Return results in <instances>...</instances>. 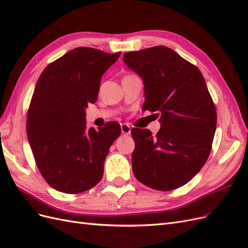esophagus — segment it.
<instances>
[{"label": "esophagus", "instance_id": "34e87169", "mask_svg": "<svg viewBox=\"0 0 248 248\" xmlns=\"http://www.w3.org/2000/svg\"><path fill=\"white\" fill-rule=\"evenodd\" d=\"M121 131L123 134H126V136H128V134H130L131 132V127L128 125V124H121Z\"/></svg>", "mask_w": 248, "mask_h": 248}]
</instances>
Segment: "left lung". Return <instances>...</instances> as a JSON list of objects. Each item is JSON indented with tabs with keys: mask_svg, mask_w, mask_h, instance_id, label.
<instances>
[{
	"mask_svg": "<svg viewBox=\"0 0 248 248\" xmlns=\"http://www.w3.org/2000/svg\"><path fill=\"white\" fill-rule=\"evenodd\" d=\"M123 61L144 82L142 110L156 112L161 125L156 137L148 129L131 130L133 174L150 188H179L198 174L211 151L216 109L205 78L162 46L125 52Z\"/></svg>",
	"mask_w": 248,
	"mask_h": 248,
	"instance_id": "1",
	"label": "left lung"
}]
</instances>
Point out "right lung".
Listing matches in <instances>:
<instances>
[{
	"instance_id": "add662e5",
	"label": "right lung",
	"mask_w": 248,
	"mask_h": 248,
	"mask_svg": "<svg viewBox=\"0 0 248 248\" xmlns=\"http://www.w3.org/2000/svg\"><path fill=\"white\" fill-rule=\"evenodd\" d=\"M120 55L77 47L49 64L37 80L27 136L41 175L58 191H86L103 176L104 160L121 127L108 122L88 129L86 108L96 102L102 76Z\"/></svg>"
}]
</instances>
